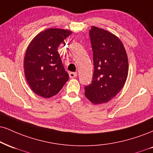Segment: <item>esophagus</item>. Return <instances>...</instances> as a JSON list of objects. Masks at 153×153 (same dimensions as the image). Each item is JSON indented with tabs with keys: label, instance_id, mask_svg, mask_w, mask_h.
Listing matches in <instances>:
<instances>
[{
	"label": "esophagus",
	"instance_id": "obj_1",
	"mask_svg": "<svg viewBox=\"0 0 153 153\" xmlns=\"http://www.w3.org/2000/svg\"><path fill=\"white\" fill-rule=\"evenodd\" d=\"M78 75V73H74V72H71L69 73V76L71 78H74L75 77H77Z\"/></svg>",
	"mask_w": 153,
	"mask_h": 153
}]
</instances>
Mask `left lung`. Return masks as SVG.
Returning <instances> with one entry per match:
<instances>
[{"label":"left lung","instance_id":"obj_1","mask_svg":"<svg viewBox=\"0 0 153 153\" xmlns=\"http://www.w3.org/2000/svg\"><path fill=\"white\" fill-rule=\"evenodd\" d=\"M89 35L94 73L92 83L85 87V95L93 104L105 103L113 99L126 83L128 56L123 43L114 34L92 26Z\"/></svg>","mask_w":153,"mask_h":153}]
</instances>
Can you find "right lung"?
I'll list each match as a JSON object with an SVG mask.
<instances>
[{
    "label": "right lung",
    "instance_id": "right-lung-1",
    "mask_svg": "<svg viewBox=\"0 0 153 153\" xmlns=\"http://www.w3.org/2000/svg\"><path fill=\"white\" fill-rule=\"evenodd\" d=\"M71 33L64 29H47L27 46L23 61L25 76L32 91L40 97L48 98L58 94L68 80L58 48Z\"/></svg>",
    "mask_w": 153,
    "mask_h": 153
}]
</instances>
